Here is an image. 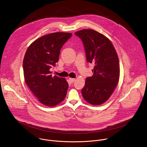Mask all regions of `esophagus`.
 <instances>
[{"label": "esophagus", "instance_id": "esophagus-1", "mask_svg": "<svg viewBox=\"0 0 147 147\" xmlns=\"http://www.w3.org/2000/svg\"><path fill=\"white\" fill-rule=\"evenodd\" d=\"M75 79L74 78H69V82L71 83H73L75 82Z\"/></svg>", "mask_w": 147, "mask_h": 147}]
</instances>
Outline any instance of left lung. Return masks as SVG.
<instances>
[{
	"label": "left lung",
	"mask_w": 147,
	"mask_h": 147,
	"mask_svg": "<svg viewBox=\"0 0 147 147\" xmlns=\"http://www.w3.org/2000/svg\"><path fill=\"white\" fill-rule=\"evenodd\" d=\"M75 34L83 41L86 61L94 64L93 76L86 79L82 90L83 97L92 105H101L109 98L119 82L116 50L106 36L96 30L85 29Z\"/></svg>",
	"instance_id": "obj_1"
}]
</instances>
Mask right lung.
Returning a JSON list of instances; mask_svg holds the SVG:
<instances>
[{"label": "right lung", "mask_w": 147, "mask_h": 147, "mask_svg": "<svg viewBox=\"0 0 147 147\" xmlns=\"http://www.w3.org/2000/svg\"><path fill=\"white\" fill-rule=\"evenodd\" d=\"M72 33L56 32L38 38L28 47L23 60L25 82L42 104L53 107L64 100L68 84L52 76L50 69L58 62L61 49Z\"/></svg>", "instance_id": "1"}]
</instances>
